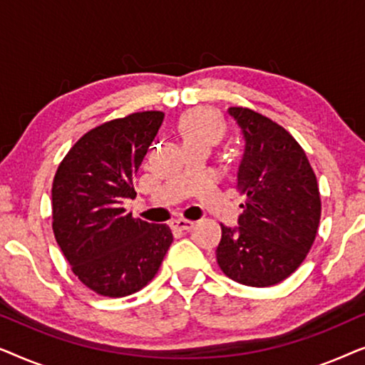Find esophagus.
Masks as SVG:
<instances>
[{
  "label": "esophagus",
  "instance_id": "1",
  "mask_svg": "<svg viewBox=\"0 0 365 365\" xmlns=\"http://www.w3.org/2000/svg\"><path fill=\"white\" fill-rule=\"evenodd\" d=\"M173 229H178V231H191L194 227L192 221H187V219H174L171 222Z\"/></svg>",
  "mask_w": 365,
  "mask_h": 365
}]
</instances>
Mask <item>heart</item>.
Listing matches in <instances>:
<instances>
[{"instance_id": "b5f03b06", "label": "heart", "mask_w": 365, "mask_h": 365, "mask_svg": "<svg viewBox=\"0 0 365 365\" xmlns=\"http://www.w3.org/2000/svg\"><path fill=\"white\" fill-rule=\"evenodd\" d=\"M184 144L191 143H217L224 136V123L216 113L206 108L187 111L178 124Z\"/></svg>"}]
</instances>
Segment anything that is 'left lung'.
Here are the masks:
<instances>
[{"mask_svg":"<svg viewBox=\"0 0 365 365\" xmlns=\"http://www.w3.org/2000/svg\"><path fill=\"white\" fill-rule=\"evenodd\" d=\"M227 114L244 139L237 187L246 204L239 226L221 224L217 264L244 286H274L301 266L316 239L317 179L304 149L282 126L247 108H229Z\"/></svg>","mask_w":365,"mask_h":365,"instance_id":"left-lung-1","label":"left lung"}]
</instances>
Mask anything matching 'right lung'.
<instances>
[{
	"label": "right lung",
	"instance_id": "right-lung-1",
	"mask_svg": "<svg viewBox=\"0 0 365 365\" xmlns=\"http://www.w3.org/2000/svg\"><path fill=\"white\" fill-rule=\"evenodd\" d=\"M164 119L143 111L91 129L59 164L53 181V231L84 286L108 297L139 291L156 276L173 242L166 224L134 219V178Z\"/></svg>",
	"mask_w": 365,
	"mask_h": 365
}]
</instances>
